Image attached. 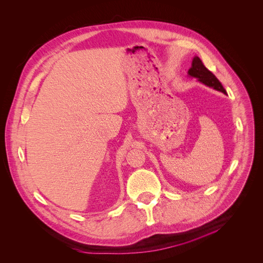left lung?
<instances>
[{"mask_svg": "<svg viewBox=\"0 0 263 263\" xmlns=\"http://www.w3.org/2000/svg\"><path fill=\"white\" fill-rule=\"evenodd\" d=\"M188 74L191 77L198 78L200 82L206 84L207 86H211L213 89L226 94V91L223 87V85L221 84V82L211 71H209V69L205 67V65L203 64V62L199 57H195L194 60H192V64H191V67L189 68Z\"/></svg>", "mask_w": 263, "mask_h": 263, "instance_id": "1", "label": "left lung"}]
</instances>
